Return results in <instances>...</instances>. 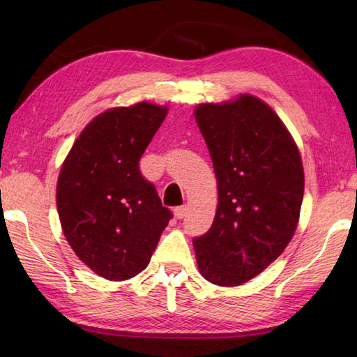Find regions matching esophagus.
Here are the masks:
<instances>
[{"label":"esophagus","instance_id":"obj_1","mask_svg":"<svg viewBox=\"0 0 357 357\" xmlns=\"http://www.w3.org/2000/svg\"><path fill=\"white\" fill-rule=\"evenodd\" d=\"M187 206H179V207H176L174 208L173 211H174V218H178V219H183L185 215H187Z\"/></svg>","mask_w":357,"mask_h":357}]
</instances>
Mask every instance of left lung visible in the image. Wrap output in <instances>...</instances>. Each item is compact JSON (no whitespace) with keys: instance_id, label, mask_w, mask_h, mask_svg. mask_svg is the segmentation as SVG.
Listing matches in <instances>:
<instances>
[{"instance_id":"8db88e82","label":"left lung","mask_w":357,"mask_h":357,"mask_svg":"<svg viewBox=\"0 0 357 357\" xmlns=\"http://www.w3.org/2000/svg\"><path fill=\"white\" fill-rule=\"evenodd\" d=\"M218 179L210 230L193 239L201 275L236 287L276 261L291 241L304 198L299 150L264 101L201 104L195 110Z\"/></svg>"}]
</instances>
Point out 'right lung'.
Wrapping results in <instances>:
<instances>
[{
    "instance_id": "obj_1",
    "label": "right lung",
    "mask_w": 357,
    "mask_h": 357,
    "mask_svg": "<svg viewBox=\"0 0 357 357\" xmlns=\"http://www.w3.org/2000/svg\"><path fill=\"white\" fill-rule=\"evenodd\" d=\"M165 115L167 107L146 101L101 113L81 132L59 172L64 236L101 278L126 280L141 273L173 216L139 170Z\"/></svg>"
}]
</instances>
